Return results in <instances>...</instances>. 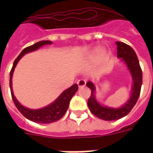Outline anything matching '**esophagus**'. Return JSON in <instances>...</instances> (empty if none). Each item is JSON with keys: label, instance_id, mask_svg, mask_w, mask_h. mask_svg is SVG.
<instances>
[{"label": "esophagus", "instance_id": "1", "mask_svg": "<svg viewBox=\"0 0 153 153\" xmlns=\"http://www.w3.org/2000/svg\"><path fill=\"white\" fill-rule=\"evenodd\" d=\"M77 83H78V86H79V88H82V87H84V86H86V82L84 79H79Z\"/></svg>", "mask_w": 153, "mask_h": 153}]
</instances>
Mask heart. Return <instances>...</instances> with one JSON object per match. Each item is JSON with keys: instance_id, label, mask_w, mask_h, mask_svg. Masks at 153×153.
<instances>
[{"instance_id": "heart-1", "label": "heart", "mask_w": 153, "mask_h": 153, "mask_svg": "<svg viewBox=\"0 0 153 153\" xmlns=\"http://www.w3.org/2000/svg\"><path fill=\"white\" fill-rule=\"evenodd\" d=\"M102 48H97L95 49V51H94V52L95 53H99L101 51H102Z\"/></svg>"}]
</instances>
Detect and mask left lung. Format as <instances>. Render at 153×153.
<instances>
[{"label":"left lung","instance_id":"8db88e82","mask_svg":"<svg viewBox=\"0 0 153 153\" xmlns=\"http://www.w3.org/2000/svg\"><path fill=\"white\" fill-rule=\"evenodd\" d=\"M116 44L117 57L120 58L121 61L126 65L133 80V86L131 89L130 97L128 100L119 108L102 105L96 98V88L94 84L92 82H88L86 83V86L91 91V95L87 102L89 109L94 115L105 121H115L126 116L137 102L142 85V71L134 50L130 46L122 42L117 41Z\"/></svg>","mask_w":153,"mask_h":153}]
</instances>
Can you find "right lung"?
I'll list each match as a JSON object with an SVG mask.
<instances>
[{
  "instance_id": "right-lung-1",
  "label": "right lung",
  "mask_w": 153,
  "mask_h": 153,
  "mask_svg": "<svg viewBox=\"0 0 153 153\" xmlns=\"http://www.w3.org/2000/svg\"><path fill=\"white\" fill-rule=\"evenodd\" d=\"M52 42L50 40H43L39 41L36 44H33L32 46H29L23 50L20 54L19 55L13 62V68L10 71V81H9V86H10L11 94L12 98L14 102V104L16 106L17 109L23 114V116L25 117L26 118L30 121H34L36 123L39 124H49L55 122V121L59 120L63 117L66 112H67L68 107H69L70 101L74 96V94L78 91V85L74 84L70 88L67 89L64 91L52 103L48 105L41 108L39 109H32L27 107L24 106L18 102L17 99L16 98L13 91V85H12V79H13V74L15 70L16 66L17 65L18 62L20 61L21 58L27 53L32 52V51H36L37 49L41 48L44 45H48L51 44Z\"/></svg>"
}]
</instances>
